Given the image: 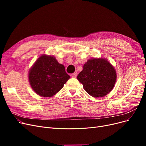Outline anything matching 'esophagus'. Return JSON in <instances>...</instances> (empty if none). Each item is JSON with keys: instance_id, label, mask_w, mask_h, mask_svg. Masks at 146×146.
<instances>
[{"instance_id": "obj_1", "label": "esophagus", "mask_w": 146, "mask_h": 146, "mask_svg": "<svg viewBox=\"0 0 146 146\" xmlns=\"http://www.w3.org/2000/svg\"><path fill=\"white\" fill-rule=\"evenodd\" d=\"M77 73H72V74H71V76L72 78H76V77H77Z\"/></svg>"}]
</instances>
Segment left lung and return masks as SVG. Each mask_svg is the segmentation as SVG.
Listing matches in <instances>:
<instances>
[{
	"instance_id": "1",
	"label": "left lung",
	"mask_w": 146,
	"mask_h": 146,
	"mask_svg": "<svg viewBox=\"0 0 146 146\" xmlns=\"http://www.w3.org/2000/svg\"><path fill=\"white\" fill-rule=\"evenodd\" d=\"M78 79L86 92L94 98L102 97L112 90L117 79L113 66L103 58H93L84 64Z\"/></svg>"
}]
</instances>
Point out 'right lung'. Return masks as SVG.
<instances>
[{"label": "right lung", "mask_w": 146, "mask_h": 146, "mask_svg": "<svg viewBox=\"0 0 146 146\" xmlns=\"http://www.w3.org/2000/svg\"><path fill=\"white\" fill-rule=\"evenodd\" d=\"M28 78L31 86L38 95L51 97L63 88L70 77L64 66L54 57L43 55L31 68Z\"/></svg>", "instance_id": "1"}]
</instances>
